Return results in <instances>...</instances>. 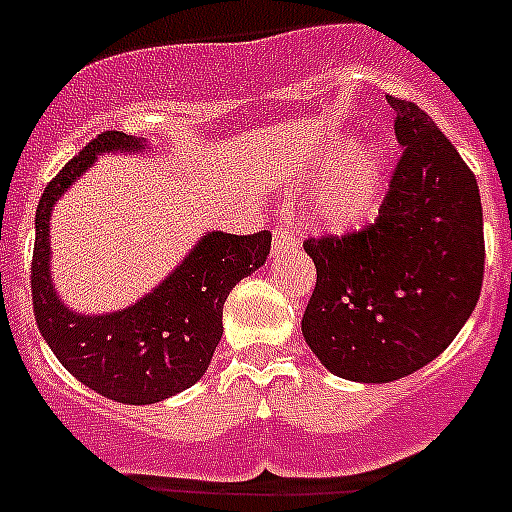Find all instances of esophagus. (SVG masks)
<instances>
[{
  "label": "esophagus",
  "instance_id": "34e87169",
  "mask_svg": "<svg viewBox=\"0 0 512 512\" xmlns=\"http://www.w3.org/2000/svg\"><path fill=\"white\" fill-rule=\"evenodd\" d=\"M300 246V241H297V235L292 233V228L289 225H279L277 230H274V253L284 251V248H295Z\"/></svg>",
  "mask_w": 512,
  "mask_h": 512
}]
</instances>
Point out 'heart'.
I'll list each match as a JSON object with an SVG mask.
<instances>
[{"instance_id":"heart-1","label":"heart","mask_w":512,"mask_h":512,"mask_svg":"<svg viewBox=\"0 0 512 512\" xmlns=\"http://www.w3.org/2000/svg\"><path fill=\"white\" fill-rule=\"evenodd\" d=\"M343 146L346 140L330 146L323 156V166H334L310 202L312 220L333 233L361 228L377 212L390 171L382 143H364L348 153Z\"/></svg>"}]
</instances>
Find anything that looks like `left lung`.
Here are the masks:
<instances>
[{
  "instance_id": "obj_1",
  "label": "left lung",
  "mask_w": 512,
  "mask_h": 512,
  "mask_svg": "<svg viewBox=\"0 0 512 512\" xmlns=\"http://www.w3.org/2000/svg\"><path fill=\"white\" fill-rule=\"evenodd\" d=\"M387 102L402 156L379 217L305 241L318 282L302 336L330 374L366 384L436 359L472 315L485 274L472 169L418 104Z\"/></svg>"
}]
</instances>
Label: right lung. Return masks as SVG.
I'll list each match as a JSON object with an SVG mask.
<instances>
[{
	"label": "right lung",
	"mask_w": 512,
	"mask_h": 512,
	"mask_svg": "<svg viewBox=\"0 0 512 512\" xmlns=\"http://www.w3.org/2000/svg\"><path fill=\"white\" fill-rule=\"evenodd\" d=\"M146 140L107 130L63 166L35 212L33 307L45 343L89 390L125 405H151L192 387L223 336L230 289L264 266L269 230L230 235L212 230L153 292L104 315L69 310L51 279V212L66 189L102 153H138Z\"/></svg>",
	"instance_id": "right-lung-1"
}]
</instances>
